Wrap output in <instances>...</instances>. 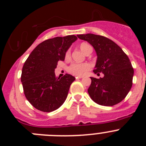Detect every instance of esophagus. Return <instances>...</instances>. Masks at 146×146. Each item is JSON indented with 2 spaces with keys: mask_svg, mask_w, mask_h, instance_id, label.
I'll list each match as a JSON object with an SVG mask.
<instances>
[{
  "mask_svg": "<svg viewBox=\"0 0 146 146\" xmlns=\"http://www.w3.org/2000/svg\"><path fill=\"white\" fill-rule=\"evenodd\" d=\"M75 78L77 80H78V79H81V78H82V76H76Z\"/></svg>",
  "mask_w": 146,
  "mask_h": 146,
  "instance_id": "esophagus-1",
  "label": "esophagus"
}]
</instances>
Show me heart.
<instances>
[{"instance_id": "obj_1", "label": "heart", "mask_w": 146, "mask_h": 146, "mask_svg": "<svg viewBox=\"0 0 146 146\" xmlns=\"http://www.w3.org/2000/svg\"><path fill=\"white\" fill-rule=\"evenodd\" d=\"M91 46L88 44L82 43L80 45V48L82 50V52H84L85 54L87 52L88 50ZM70 57V50H68L66 52L65 58H69ZM91 69V65L88 63H83V64H77V63H73L71 64L68 68V72L69 73L74 75L77 76H83Z\"/></svg>"}]
</instances>
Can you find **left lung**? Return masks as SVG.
<instances>
[{"instance_id": "left-lung-1", "label": "left lung", "mask_w": 146, "mask_h": 146, "mask_svg": "<svg viewBox=\"0 0 146 146\" xmlns=\"http://www.w3.org/2000/svg\"><path fill=\"white\" fill-rule=\"evenodd\" d=\"M92 45L97 54L94 72L104 77H91L89 96L96 104L113 106L125 99L132 86L134 69L129 58L117 44L103 36L88 33L77 35Z\"/></svg>"}]
</instances>
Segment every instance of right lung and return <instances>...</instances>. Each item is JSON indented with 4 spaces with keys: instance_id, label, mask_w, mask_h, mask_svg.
I'll use <instances>...</instances> for the list:
<instances>
[{
    "instance_id": "obj_1",
    "label": "right lung",
    "mask_w": 146,
    "mask_h": 146,
    "mask_svg": "<svg viewBox=\"0 0 146 146\" xmlns=\"http://www.w3.org/2000/svg\"><path fill=\"white\" fill-rule=\"evenodd\" d=\"M77 39L74 35L55 37L37 45L23 65L21 82L25 97L36 109L50 113L64 104L75 77L66 74L57 78L55 69L59 60Z\"/></svg>"
}]
</instances>
